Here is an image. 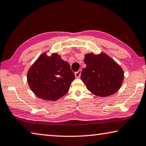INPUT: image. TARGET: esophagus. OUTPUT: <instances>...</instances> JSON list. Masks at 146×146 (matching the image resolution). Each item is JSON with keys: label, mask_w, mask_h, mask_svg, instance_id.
I'll use <instances>...</instances> for the list:
<instances>
[{"label": "esophagus", "mask_w": 146, "mask_h": 146, "mask_svg": "<svg viewBox=\"0 0 146 146\" xmlns=\"http://www.w3.org/2000/svg\"><path fill=\"white\" fill-rule=\"evenodd\" d=\"M81 70H79L78 72H76L75 73V76L76 78H80L81 76Z\"/></svg>", "instance_id": "esophagus-1"}]
</instances>
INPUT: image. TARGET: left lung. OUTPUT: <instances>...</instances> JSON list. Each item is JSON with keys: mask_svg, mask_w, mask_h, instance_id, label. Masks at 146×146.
<instances>
[{"mask_svg": "<svg viewBox=\"0 0 146 146\" xmlns=\"http://www.w3.org/2000/svg\"><path fill=\"white\" fill-rule=\"evenodd\" d=\"M86 65L81 74V80L94 95L108 97L116 93L124 80V71L118 63L105 53L86 54Z\"/></svg>", "mask_w": 146, "mask_h": 146, "instance_id": "obj_1", "label": "left lung"}]
</instances>
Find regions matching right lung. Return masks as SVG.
Returning a JSON list of instances; mask_svg holds the SVG:
<instances>
[{"instance_id": "1", "label": "right lung", "mask_w": 146, "mask_h": 146, "mask_svg": "<svg viewBox=\"0 0 146 146\" xmlns=\"http://www.w3.org/2000/svg\"><path fill=\"white\" fill-rule=\"evenodd\" d=\"M75 76L70 66L57 53L48 56L43 52L27 72V80L38 98L46 101H56L68 92Z\"/></svg>"}]
</instances>
